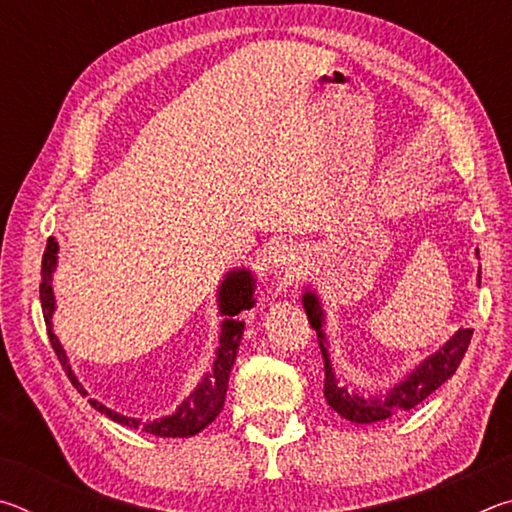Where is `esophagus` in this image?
<instances>
[{
	"label": "esophagus",
	"mask_w": 512,
	"mask_h": 512,
	"mask_svg": "<svg viewBox=\"0 0 512 512\" xmlns=\"http://www.w3.org/2000/svg\"><path fill=\"white\" fill-rule=\"evenodd\" d=\"M273 264L284 277H298L300 275L298 253L291 244H277L273 248Z\"/></svg>",
	"instance_id": "obj_1"
}]
</instances>
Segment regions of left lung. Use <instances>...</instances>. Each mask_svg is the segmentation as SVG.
Wrapping results in <instances>:
<instances>
[{
	"label": "left lung",
	"mask_w": 512,
	"mask_h": 512,
	"mask_svg": "<svg viewBox=\"0 0 512 512\" xmlns=\"http://www.w3.org/2000/svg\"><path fill=\"white\" fill-rule=\"evenodd\" d=\"M481 277V275H479ZM302 305H305L309 325L316 329L318 334V345L320 352H323L325 361V400L332 409L343 415L345 420L359 422V424H370L391 418V415L411 411L413 406H418L422 400L445 384V381L454 375L458 363L465 357L467 345L472 341L474 329H458L452 336L443 350H438L433 357L422 363L420 368H415L400 386H395L391 393L384 397H359L357 393H350L348 388H341L336 384L332 366H329V357L325 350V334H323V311L314 293H305L302 296Z\"/></svg>",
	"instance_id": "1"
}]
</instances>
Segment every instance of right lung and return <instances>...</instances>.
Listing matches in <instances>:
<instances>
[{
    "label": "right lung",
    "mask_w": 512,
    "mask_h": 512,
    "mask_svg": "<svg viewBox=\"0 0 512 512\" xmlns=\"http://www.w3.org/2000/svg\"><path fill=\"white\" fill-rule=\"evenodd\" d=\"M56 253H58V244L54 237H49L45 255H42V282H40V302H42V316H45L47 323V334L51 341V348H54L56 357L60 361V366L67 372L69 381H72L76 391H79L83 397L88 395L83 391V386L79 384V379L74 377L72 368H69L67 357L60 343L56 339V334L51 332V314H54V291H51V273H54L56 266ZM253 277H250L248 271H235L228 273V277L221 282V314L230 316L225 318L223 329H221V345L219 352H216V361L214 368L207 377H203L201 384H198L196 391L187 397L180 409L169 415V418H160L153 422H142L135 418H126V415H119L115 411L106 409V406L99 404L97 400H90V404L97 409L99 413L108 415L110 420H115L119 424H126V427L133 429H142L146 433H153V436H164V438H185V436H194L201 429H205L216 415L221 413L223 404H225V393H228V381H230V370L235 366L237 359V350L241 343V334H244V323H239L237 316L244 309H250L255 305L253 300Z\"/></svg>",
    "instance_id": "obj_1"
}]
</instances>
